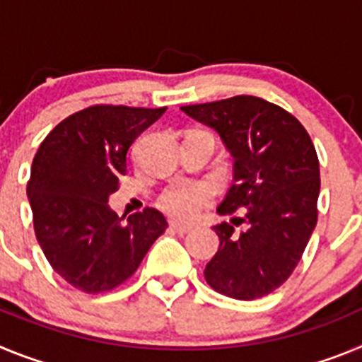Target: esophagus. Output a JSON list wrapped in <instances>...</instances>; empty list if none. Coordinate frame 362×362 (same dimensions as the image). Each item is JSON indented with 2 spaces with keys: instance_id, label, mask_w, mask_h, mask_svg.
<instances>
[{
  "instance_id": "34e87169",
  "label": "esophagus",
  "mask_w": 362,
  "mask_h": 362,
  "mask_svg": "<svg viewBox=\"0 0 362 362\" xmlns=\"http://www.w3.org/2000/svg\"><path fill=\"white\" fill-rule=\"evenodd\" d=\"M170 228L175 230V232H179V233H187V232H190L192 226L190 225H185V223H177V221H172Z\"/></svg>"
}]
</instances>
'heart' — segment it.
<instances>
[{"label":"heart","instance_id":"heart-1","mask_svg":"<svg viewBox=\"0 0 362 362\" xmlns=\"http://www.w3.org/2000/svg\"><path fill=\"white\" fill-rule=\"evenodd\" d=\"M214 197L212 185L204 181H175L159 196V206L168 216L177 219H192Z\"/></svg>","mask_w":362,"mask_h":362}]
</instances>
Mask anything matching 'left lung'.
<instances>
[{
	"mask_svg": "<svg viewBox=\"0 0 362 362\" xmlns=\"http://www.w3.org/2000/svg\"><path fill=\"white\" fill-rule=\"evenodd\" d=\"M181 110L219 134L233 159V185L217 206L219 250L204 268L216 292L252 300L292 276L317 225L319 159L305 127L284 108L235 95ZM245 224L238 233L235 226Z\"/></svg>",
	"mask_w": 362,
	"mask_h": 362,
	"instance_id": "left-lung-1",
	"label": "left lung"
}]
</instances>
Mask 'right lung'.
Wrapping results in <instances>:
<instances>
[{"label": "right lung", "mask_w": 362, "mask_h": 362, "mask_svg": "<svg viewBox=\"0 0 362 362\" xmlns=\"http://www.w3.org/2000/svg\"><path fill=\"white\" fill-rule=\"evenodd\" d=\"M165 110L95 105L63 119L40 145L27 185L34 230L50 267L74 288L119 286L168 226L156 209L124 221L108 206L130 146Z\"/></svg>", "instance_id": "1"}]
</instances>
